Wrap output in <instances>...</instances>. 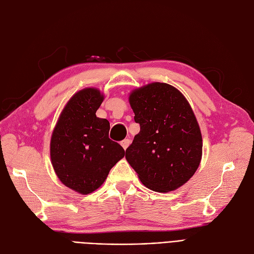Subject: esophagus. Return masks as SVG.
Masks as SVG:
<instances>
[{
    "mask_svg": "<svg viewBox=\"0 0 254 254\" xmlns=\"http://www.w3.org/2000/svg\"><path fill=\"white\" fill-rule=\"evenodd\" d=\"M121 144H122L123 148H124V149L126 150V149H127V147L129 146V144H130V140H129V139H125V140H123V141L121 142Z\"/></svg>",
    "mask_w": 254,
    "mask_h": 254,
    "instance_id": "esophagus-1",
    "label": "esophagus"
}]
</instances>
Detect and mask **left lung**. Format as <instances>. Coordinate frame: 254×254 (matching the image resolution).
Listing matches in <instances>:
<instances>
[{"label":"left lung","mask_w":254,"mask_h":254,"mask_svg":"<svg viewBox=\"0 0 254 254\" xmlns=\"http://www.w3.org/2000/svg\"><path fill=\"white\" fill-rule=\"evenodd\" d=\"M129 104L140 132L126 159L144 186L169 192L193 176L202 158V134L185 96L174 86L153 82L133 90Z\"/></svg>","instance_id":"left-lung-1"}]
</instances>
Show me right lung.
Instances as JSON below:
<instances>
[{
	"label": "right lung",
	"mask_w": 254,
	"mask_h": 254,
	"mask_svg": "<svg viewBox=\"0 0 254 254\" xmlns=\"http://www.w3.org/2000/svg\"><path fill=\"white\" fill-rule=\"evenodd\" d=\"M104 98L94 87L77 92L64 107L51 136L56 174L66 187L81 194L98 189L125 156L124 148L109 138L110 123L96 116Z\"/></svg>",
	"instance_id": "right-lung-1"
}]
</instances>
